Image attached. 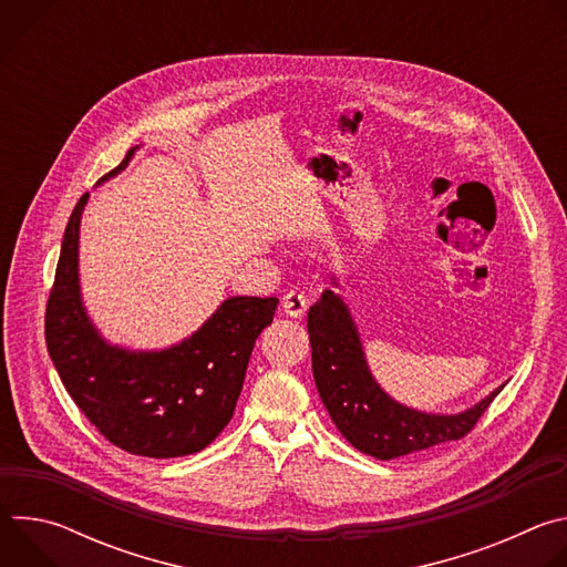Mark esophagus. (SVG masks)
Wrapping results in <instances>:
<instances>
[{"mask_svg":"<svg viewBox=\"0 0 567 567\" xmlns=\"http://www.w3.org/2000/svg\"><path fill=\"white\" fill-rule=\"evenodd\" d=\"M282 309H285V313L291 316V318L305 316V311H307V298H305V293H300V291H289V293L282 298Z\"/></svg>","mask_w":567,"mask_h":567,"instance_id":"1","label":"esophagus"}]
</instances>
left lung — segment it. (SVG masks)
Returning a JSON list of instances; mask_svg holds the SVG:
<instances>
[{"instance_id": "1", "label": "left lung", "mask_w": 567, "mask_h": 567, "mask_svg": "<svg viewBox=\"0 0 567 567\" xmlns=\"http://www.w3.org/2000/svg\"><path fill=\"white\" fill-rule=\"evenodd\" d=\"M337 285V282H334ZM311 370L318 394L341 431L361 453L392 460L464 437L489 409V396L457 415H431L401 406L372 379L348 305L326 289L307 313Z\"/></svg>"}]
</instances>
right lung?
<instances>
[{
	"label": "right lung",
	"instance_id": "right-lung-1",
	"mask_svg": "<svg viewBox=\"0 0 567 567\" xmlns=\"http://www.w3.org/2000/svg\"><path fill=\"white\" fill-rule=\"evenodd\" d=\"M134 154L103 179L118 175ZM87 193L62 237L47 302L49 357L75 406L114 446L143 457H182L206 449L230 422L260 332L278 298L233 296L179 346L132 352L110 346L80 300L78 230Z\"/></svg>",
	"mask_w": 567,
	"mask_h": 567
}]
</instances>
